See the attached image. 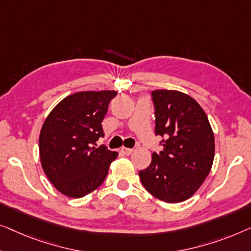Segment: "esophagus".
Instances as JSON below:
<instances>
[{"instance_id":"obj_1","label":"esophagus","mask_w":251,"mask_h":251,"mask_svg":"<svg viewBox=\"0 0 251 251\" xmlns=\"http://www.w3.org/2000/svg\"><path fill=\"white\" fill-rule=\"evenodd\" d=\"M121 151L124 154H127V156H128V154H130V153L133 152V149H129V148H122Z\"/></svg>"}]
</instances>
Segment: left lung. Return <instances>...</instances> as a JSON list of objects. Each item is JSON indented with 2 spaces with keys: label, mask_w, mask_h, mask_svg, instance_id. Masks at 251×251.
<instances>
[{
  "label": "left lung",
  "mask_w": 251,
  "mask_h": 251,
  "mask_svg": "<svg viewBox=\"0 0 251 251\" xmlns=\"http://www.w3.org/2000/svg\"><path fill=\"white\" fill-rule=\"evenodd\" d=\"M156 135L162 150L152 153L149 167L139 172L144 188L169 203L195 195L209 174L215 139L207 115L190 95L173 90L151 92Z\"/></svg>",
  "instance_id": "left-lung-1"
}]
</instances>
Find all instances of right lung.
I'll return each mask as SVG.
<instances>
[{
  "mask_svg": "<svg viewBox=\"0 0 251 251\" xmlns=\"http://www.w3.org/2000/svg\"><path fill=\"white\" fill-rule=\"evenodd\" d=\"M115 91H85L63 99L45 119L40 133L43 171L54 188L69 198H82L107 177L118 153L97 148L104 135L102 121Z\"/></svg>",
  "mask_w": 251,
  "mask_h": 251,
  "instance_id": "obj_1",
  "label": "right lung"
}]
</instances>
